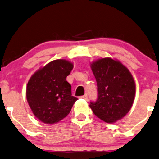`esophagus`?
<instances>
[{
    "label": "esophagus",
    "instance_id": "esophagus-1",
    "mask_svg": "<svg viewBox=\"0 0 159 159\" xmlns=\"http://www.w3.org/2000/svg\"><path fill=\"white\" fill-rule=\"evenodd\" d=\"M81 98H82V99H85V100H88V99H89V97H88V95L87 94H85V95H84V96H82Z\"/></svg>",
    "mask_w": 159,
    "mask_h": 159
}]
</instances>
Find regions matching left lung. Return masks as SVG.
Wrapping results in <instances>:
<instances>
[{
    "mask_svg": "<svg viewBox=\"0 0 159 159\" xmlns=\"http://www.w3.org/2000/svg\"><path fill=\"white\" fill-rule=\"evenodd\" d=\"M97 83L98 99L91 102L94 114L107 123H114L130 111L134 103L136 85L132 74L119 62L110 57L91 63Z\"/></svg>",
    "mask_w": 159,
    "mask_h": 159,
    "instance_id": "obj_1",
    "label": "left lung"
}]
</instances>
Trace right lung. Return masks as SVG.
<instances>
[{"mask_svg":"<svg viewBox=\"0 0 159 159\" xmlns=\"http://www.w3.org/2000/svg\"><path fill=\"white\" fill-rule=\"evenodd\" d=\"M74 65L66 60H55L37 70L26 86V99L36 118L52 125L70 113L77 98L71 95L66 77Z\"/></svg>","mask_w":159,"mask_h":159,"instance_id":"add662e5","label":"right lung"}]
</instances>
